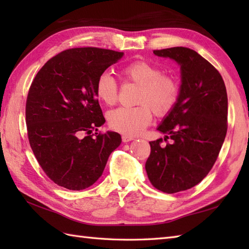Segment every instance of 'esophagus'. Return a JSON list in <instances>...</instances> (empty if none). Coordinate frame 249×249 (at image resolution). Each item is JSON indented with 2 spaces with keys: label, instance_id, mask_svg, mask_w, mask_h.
Here are the masks:
<instances>
[{
  "label": "esophagus",
  "instance_id": "1",
  "mask_svg": "<svg viewBox=\"0 0 249 249\" xmlns=\"http://www.w3.org/2000/svg\"><path fill=\"white\" fill-rule=\"evenodd\" d=\"M135 138L133 136H129V135H123L122 136V140H123V142H129L131 140H134Z\"/></svg>",
  "mask_w": 249,
  "mask_h": 249
}]
</instances>
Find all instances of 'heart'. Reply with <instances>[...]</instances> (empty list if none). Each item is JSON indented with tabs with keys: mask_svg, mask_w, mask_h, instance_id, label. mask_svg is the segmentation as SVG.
I'll list each match as a JSON object with an SVG mask.
<instances>
[{
	"mask_svg": "<svg viewBox=\"0 0 249 249\" xmlns=\"http://www.w3.org/2000/svg\"><path fill=\"white\" fill-rule=\"evenodd\" d=\"M122 73L126 81L139 86L136 107H121L108 115L110 127L125 135L141 133L152 121V111L156 116H165L176 107L179 97V86L172 76L165 75L160 67L146 61H136L125 66ZM95 94L108 106L116 103L118 83L107 72L100 75L95 83Z\"/></svg>",
	"mask_w": 249,
	"mask_h": 249,
	"instance_id": "1",
	"label": "heart"
}]
</instances>
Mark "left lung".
Listing matches in <instances>:
<instances>
[{"label": "left lung", "instance_id": "8db88e82", "mask_svg": "<svg viewBox=\"0 0 249 249\" xmlns=\"http://www.w3.org/2000/svg\"><path fill=\"white\" fill-rule=\"evenodd\" d=\"M153 52L181 66L178 100L157 127L171 142L162 146V139L151 141L145 162L153 186L174 194L196 186L214 166L228 127V97L219 71L195 50L173 47Z\"/></svg>", "mask_w": 249, "mask_h": 249}]
</instances>
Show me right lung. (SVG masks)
<instances>
[{
  "label": "right lung",
  "instance_id": "right-lung-1",
  "mask_svg": "<svg viewBox=\"0 0 249 249\" xmlns=\"http://www.w3.org/2000/svg\"><path fill=\"white\" fill-rule=\"evenodd\" d=\"M123 54L94 47L67 49L51 57L31 84L25 105L29 142L41 169L59 186H91L121 144L118 133L92 131L105 123L95 83Z\"/></svg>",
  "mask_w": 249,
  "mask_h": 249
}]
</instances>
